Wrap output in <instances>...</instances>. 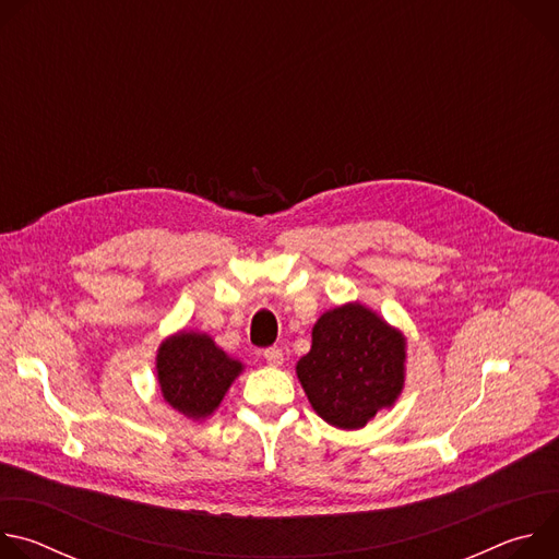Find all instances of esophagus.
I'll return each instance as SVG.
<instances>
[{"instance_id": "1", "label": "esophagus", "mask_w": 559, "mask_h": 559, "mask_svg": "<svg viewBox=\"0 0 559 559\" xmlns=\"http://www.w3.org/2000/svg\"><path fill=\"white\" fill-rule=\"evenodd\" d=\"M263 356H265V360H267L272 367H281V365H283V360H285L283 349H278V347H270V349H265V352H263Z\"/></svg>"}]
</instances>
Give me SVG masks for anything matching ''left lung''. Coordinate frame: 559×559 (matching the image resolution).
<instances>
[{
    "label": "left lung",
    "mask_w": 559,
    "mask_h": 559,
    "mask_svg": "<svg viewBox=\"0 0 559 559\" xmlns=\"http://www.w3.org/2000/svg\"><path fill=\"white\" fill-rule=\"evenodd\" d=\"M296 373L318 416L358 429L401 393L405 338L362 305L336 307L318 318Z\"/></svg>",
    "instance_id": "1"
}]
</instances>
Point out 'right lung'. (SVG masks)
I'll return each instance as SVG.
<instances>
[{"label": "right lung", "mask_w": 559, "mask_h": 559, "mask_svg": "<svg viewBox=\"0 0 559 559\" xmlns=\"http://www.w3.org/2000/svg\"><path fill=\"white\" fill-rule=\"evenodd\" d=\"M158 384L166 401L188 418L210 416L241 371L205 334H177L156 356Z\"/></svg>", "instance_id": "add662e5"}]
</instances>
